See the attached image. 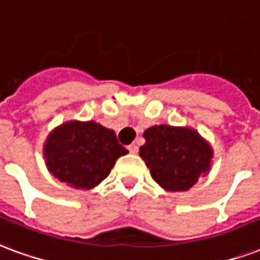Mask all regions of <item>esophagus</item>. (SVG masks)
<instances>
[{"label":"esophagus","instance_id":"1","mask_svg":"<svg viewBox=\"0 0 260 260\" xmlns=\"http://www.w3.org/2000/svg\"><path fill=\"white\" fill-rule=\"evenodd\" d=\"M128 150H129V153H132V154H136V153H138V150H139V147H138L135 143H132V145L128 146Z\"/></svg>","mask_w":260,"mask_h":260}]
</instances>
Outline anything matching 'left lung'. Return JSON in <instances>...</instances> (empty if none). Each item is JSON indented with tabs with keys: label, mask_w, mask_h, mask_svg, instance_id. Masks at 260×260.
<instances>
[{
	"label": "left lung",
	"mask_w": 260,
	"mask_h": 260,
	"mask_svg": "<svg viewBox=\"0 0 260 260\" xmlns=\"http://www.w3.org/2000/svg\"><path fill=\"white\" fill-rule=\"evenodd\" d=\"M139 154L151 178L169 191H186L211 168L212 149L189 128L155 125L143 134Z\"/></svg>",
	"instance_id": "obj_1"
}]
</instances>
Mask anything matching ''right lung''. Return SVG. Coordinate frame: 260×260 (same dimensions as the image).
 I'll use <instances>...</instances> for the list:
<instances>
[{
    "label": "right lung",
    "instance_id": "obj_1",
    "mask_svg": "<svg viewBox=\"0 0 260 260\" xmlns=\"http://www.w3.org/2000/svg\"><path fill=\"white\" fill-rule=\"evenodd\" d=\"M45 158L49 172L74 189H92L107 178L115 159L128 153L114 131L93 121H71L48 136Z\"/></svg>",
    "mask_w": 260,
    "mask_h": 260
}]
</instances>
